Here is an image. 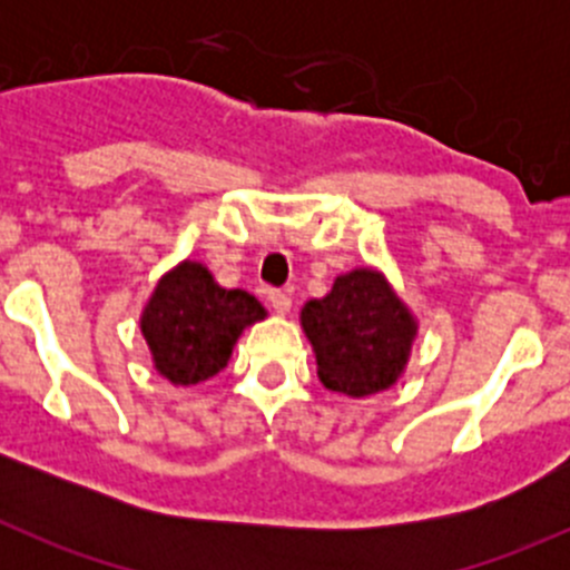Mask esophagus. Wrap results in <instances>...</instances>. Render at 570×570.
<instances>
[{
    "label": "esophagus",
    "instance_id": "1",
    "mask_svg": "<svg viewBox=\"0 0 570 570\" xmlns=\"http://www.w3.org/2000/svg\"><path fill=\"white\" fill-rule=\"evenodd\" d=\"M267 301H269V306H273V312H275V314H281V317H284V314H289V308H292V297L286 295V292H281V289H269Z\"/></svg>",
    "mask_w": 570,
    "mask_h": 570
}]
</instances>
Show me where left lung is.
<instances>
[{
	"label": "left lung",
	"mask_w": 570,
	"mask_h": 570,
	"mask_svg": "<svg viewBox=\"0 0 570 570\" xmlns=\"http://www.w3.org/2000/svg\"><path fill=\"white\" fill-rule=\"evenodd\" d=\"M322 386L344 396L386 392L405 372L419 320L377 267H355L301 308Z\"/></svg>",
	"instance_id": "obj_1"
}]
</instances>
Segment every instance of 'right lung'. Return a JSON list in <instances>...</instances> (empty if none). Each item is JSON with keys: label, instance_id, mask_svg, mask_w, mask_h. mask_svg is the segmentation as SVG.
Returning a JSON list of instances; mask_svg holds the SVG:
<instances>
[{"label": "right lung", "instance_id": "1", "mask_svg": "<svg viewBox=\"0 0 570 570\" xmlns=\"http://www.w3.org/2000/svg\"><path fill=\"white\" fill-rule=\"evenodd\" d=\"M267 308L245 289H223L204 262L184 258L157 281L140 314L151 364L174 386H198L226 370L245 327Z\"/></svg>", "mask_w": 570, "mask_h": 570}]
</instances>
